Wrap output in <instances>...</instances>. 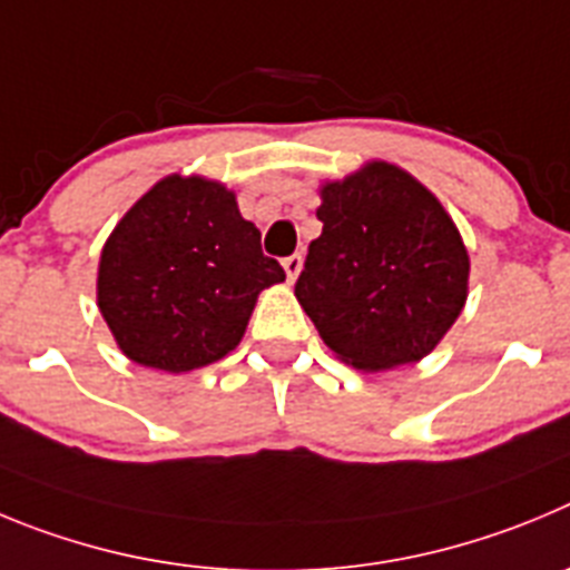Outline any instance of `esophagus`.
Listing matches in <instances>:
<instances>
[{"mask_svg":"<svg viewBox=\"0 0 570 570\" xmlns=\"http://www.w3.org/2000/svg\"><path fill=\"white\" fill-rule=\"evenodd\" d=\"M301 266H304V258L301 255H289V258H284V273H286V281L289 284H295V278L301 275Z\"/></svg>","mask_w":570,"mask_h":570,"instance_id":"obj_1","label":"esophagus"}]
</instances>
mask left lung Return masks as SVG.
<instances>
[{"instance_id":"obj_1","label":"left lung","mask_w":570,"mask_h":570,"mask_svg":"<svg viewBox=\"0 0 570 570\" xmlns=\"http://www.w3.org/2000/svg\"><path fill=\"white\" fill-rule=\"evenodd\" d=\"M317 218L295 297L323 343L363 372L429 355L469 295V253L443 204L406 170L368 161L323 184Z\"/></svg>"}]
</instances>
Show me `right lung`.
I'll list each match as a JSON object with an SVG mask.
<instances>
[{
	"mask_svg": "<svg viewBox=\"0 0 570 570\" xmlns=\"http://www.w3.org/2000/svg\"><path fill=\"white\" fill-rule=\"evenodd\" d=\"M284 278L235 193L202 176H167L107 238L96 297L132 363L178 374L229 355L261 292Z\"/></svg>",
	"mask_w": 570,
	"mask_h": 570,
	"instance_id": "right-lung-1",
	"label": "right lung"
}]
</instances>
